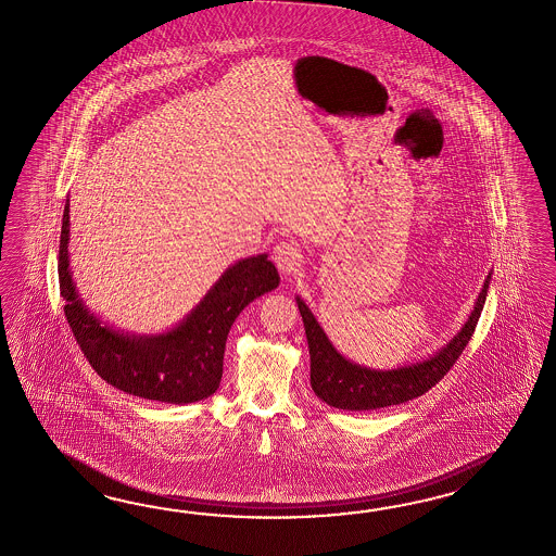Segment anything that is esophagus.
I'll return each instance as SVG.
<instances>
[{
	"label": "esophagus",
	"mask_w": 556,
	"mask_h": 556,
	"mask_svg": "<svg viewBox=\"0 0 556 556\" xmlns=\"http://www.w3.org/2000/svg\"><path fill=\"white\" fill-rule=\"evenodd\" d=\"M300 250L296 243L280 242L276 243V248L271 250V260L278 266V270L282 271L285 276H292L294 271L299 270Z\"/></svg>",
	"instance_id": "1"
}]
</instances>
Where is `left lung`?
<instances>
[{"mask_svg":"<svg viewBox=\"0 0 556 556\" xmlns=\"http://www.w3.org/2000/svg\"><path fill=\"white\" fill-rule=\"evenodd\" d=\"M490 278L492 276L485 278L473 313L464 328L457 332V337H454V341L424 363L393 370H370L339 355L337 349L328 341L325 330L308 311V306L296 299L311 349V384L316 397L323 399L330 407L337 409L372 412L428 393L429 389L440 383L447 375V370L454 367L462 351L470 342L478 318L484 308Z\"/></svg>","mask_w":556,"mask_h":556,"instance_id":"1","label":"left lung"}]
</instances>
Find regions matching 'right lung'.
<instances>
[{
	"instance_id": "1",
	"label": "right lung",
	"mask_w": 556,
	"mask_h": 556,
	"mask_svg": "<svg viewBox=\"0 0 556 556\" xmlns=\"http://www.w3.org/2000/svg\"><path fill=\"white\" fill-rule=\"evenodd\" d=\"M71 201L64 205L58 280L64 314L90 367L106 383L135 397L186 405L214 395L224 372L229 328L252 300L274 290L280 276L266 254L224 271L179 327L159 337H128L102 327L78 299L68 268Z\"/></svg>"
}]
</instances>
